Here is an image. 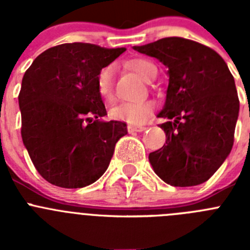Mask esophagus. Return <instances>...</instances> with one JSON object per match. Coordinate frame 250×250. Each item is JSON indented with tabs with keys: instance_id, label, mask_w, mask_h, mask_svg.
Segmentation results:
<instances>
[{
	"instance_id": "1",
	"label": "esophagus",
	"mask_w": 250,
	"mask_h": 250,
	"mask_svg": "<svg viewBox=\"0 0 250 250\" xmlns=\"http://www.w3.org/2000/svg\"><path fill=\"white\" fill-rule=\"evenodd\" d=\"M146 130V127L145 126H141V125H130L129 127H127V131L129 132H143Z\"/></svg>"
}]
</instances>
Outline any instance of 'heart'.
<instances>
[{
  "label": "heart",
  "mask_w": 250,
  "mask_h": 250,
  "mask_svg": "<svg viewBox=\"0 0 250 250\" xmlns=\"http://www.w3.org/2000/svg\"><path fill=\"white\" fill-rule=\"evenodd\" d=\"M130 66L139 76L146 81L156 75V66L150 62L149 60H132ZM96 86H98V92L106 103L114 101V67L111 65L101 68L96 79ZM152 111H154V104L151 101L124 103L112 109L111 116L130 124H141L149 118Z\"/></svg>",
  "instance_id": "b5f03b06"
}]
</instances>
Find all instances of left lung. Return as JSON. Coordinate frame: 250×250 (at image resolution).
<instances>
[{"label": "left lung", "instance_id": "obj_1", "mask_svg": "<svg viewBox=\"0 0 250 250\" xmlns=\"http://www.w3.org/2000/svg\"><path fill=\"white\" fill-rule=\"evenodd\" d=\"M140 54L167 67L169 85L159 126L167 141L149 154L156 175L173 187L207 182L229 155L239 115L233 75L213 48L183 37H165L144 46Z\"/></svg>", "mask_w": 250, "mask_h": 250}]
</instances>
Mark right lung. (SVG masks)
<instances>
[{
	"label": "right lung",
	"mask_w": 250,
	"mask_h": 250,
	"mask_svg": "<svg viewBox=\"0 0 250 250\" xmlns=\"http://www.w3.org/2000/svg\"><path fill=\"white\" fill-rule=\"evenodd\" d=\"M126 48L62 43L43 51L22 79L21 136L35 167L56 187L92 184L110 164L126 124L104 121L96 79Z\"/></svg>",
	"instance_id": "1"
}]
</instances>
